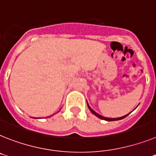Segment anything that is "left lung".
<instances>
[{"label":"left lung","instance_id":"obj_1","mask_svg":"<svg viewBox=\"0 0 156 156\" xmlns=\"http://www.w3.org/2000/svg\"><path fill=\"white\" fill-rule=\"evenodd\" d=\"M87 106H88L89 110H91V112L93 114H94V115H95V116H97V117H98V118H101V119L105 120V121H108V122H111V121H118V120L123 119V118H126V117L128 116V114H126V115H125V116H123V117H120V118H106V117L102 116V115H100V114H97V113L95 112V111H94V110H93L92 109H91V107H90V106H89L88 103H87Z\"/></svg>","mask_w":156,"mask_h":156}]
</instances>
